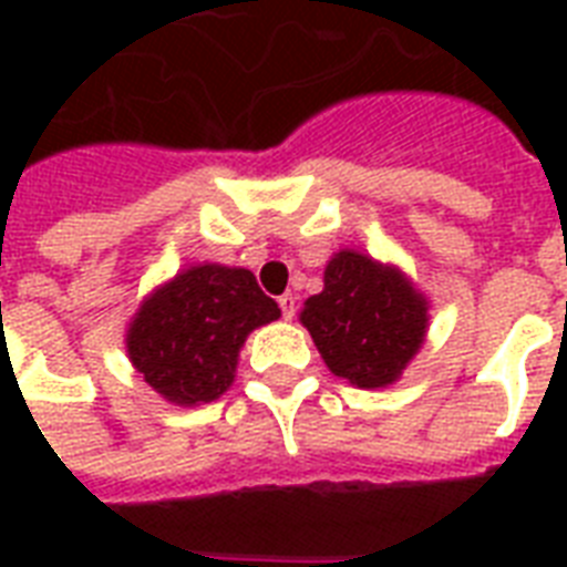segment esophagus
Here are the masks:
<instances>
[{
	"label": "esophagus",
	"mask_w": 567,
	"mask_h": 567,
	"mask_svg": "<svg viewBox=\"0 0 567 567\" xmlns=\"http://www.w3.org/2000/svg\"><path fill=\"white\" fill-rule=\"evenodd\" d=\"M279 309H282L285 320H291L293 315H297V297H293V293H282V297H279Z\"/></svg>",
	"instance_id": "esophagus-1"
}]
</instances>
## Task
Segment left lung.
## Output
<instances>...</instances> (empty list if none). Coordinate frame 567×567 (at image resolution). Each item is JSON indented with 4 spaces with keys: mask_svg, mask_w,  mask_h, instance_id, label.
<instances>
[{
    "mask_svg": "<svg viewBox=\"0 0 567 567\" xmlns=\"http://www.w3.org/2000/svg\"><path fill=\"white\" fill-rule=\"evenodd\" d=\"M300 323L336 377L388 388L426 341L430 300L396 265L338 249L323 270V291L302 302Z\"/></svg>",
    "mask_w": 567,
    "mask_h": 567,
    "instance_id": "left-lung-1",
    "label": "left lung"
}]
</instances>
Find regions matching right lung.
<instances>
[{
  "label": "right lung",
  "instance_id": "right-lung-1",
  "mask_svg": "<svg viewBox=\"0 0 567 567\" xmlns=\"http://www.w3.org/2000/svg\"><path fill=\"white\" fill-rule=\"evenodd\" d=\"M282 315L247 267L203 261L146 293L126 329L128 362L173 405L229 391L252 329Z\"/></svg>",
  "mask_w": 567,
  "mask_h": 567
}]
</instances>
